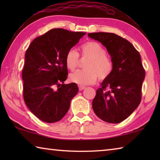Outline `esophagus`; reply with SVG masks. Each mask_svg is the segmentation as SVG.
Segmentation results:
<instances>
[{"mask_svg": "<svg viewBox=\"0 0 160 160\" xmlns=\"http://www.w3.org/2000/svg\"><path fill=\"white\" fill-rule=\"evenodd\" d=\"M85 88V86H82V85H80V86H79V90H80V91L83 90Z\"/></svg>", "mask_w": 160, "mask_h": 160, "instance_id": "1", "label": "esophagus"}]
</instances>
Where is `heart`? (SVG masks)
I'll use <instances>...</instances> for the list:
<instances>
[{"instance_id": "obj_1", "label": "heart", "mask_w": 160, "mask_h": 160, "mask_svg": "<svg viewBox=\"0 0 160 160\" xmlns=\"http://www.w3.org/2000/svg\"><path fill=\"white\" fill-rule=\"evenodd\" d=\"M83 57L90 58L85 66V70H78L69 75V81L80 85H88L95 82L99 76L104 80L113 70V63L106 55V49L98 42H88L81 47ZM68 69L73 70L79 62V53L71 48L68 51L65 58Z\"/></svg>"}]
</instances>
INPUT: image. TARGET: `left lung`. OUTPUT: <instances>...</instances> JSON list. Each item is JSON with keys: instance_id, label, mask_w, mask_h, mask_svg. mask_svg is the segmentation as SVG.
Instances as JSON below:
<instances>
[{"instance_id": "1", "label": "left lung", "mask_w": 160, "mask_h": 160, "mask_svg": "<svg viewBox=\"0 0 160 160\" xmlns=\"http://www.w3.org/2000/svg\"><path fill=\"white\" fill-rule=\"evenodd\" d=\"M102 43L112 58L113 70L97 90L92 108L99 118L110 123L125 120L138 107L145 71L138 51L128 40L108 32L89 33Z\"/></svg>"}]
</instances>
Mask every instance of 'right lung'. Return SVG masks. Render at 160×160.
Wrapping results in <instances>:
<instances>
[{
	"label": "right lung",
	"mask_w": 160,
	"mask_h": 160,
	"mask_svg": "<svg viewBox=\"0 0 160 160\" xmlns=\"http://www.w3.org/2000/svg\"><path fill=\"white\" fill-rule=\"evenodd\" d=\"M85 34L51 29L34 39L26 51L22 74L24 100L31 112L44 122L60 121L78 92L77 84H64L68 75L65 58Z\"/></svg>",
	"instance_id": "add662e5"
}]
</instances>
